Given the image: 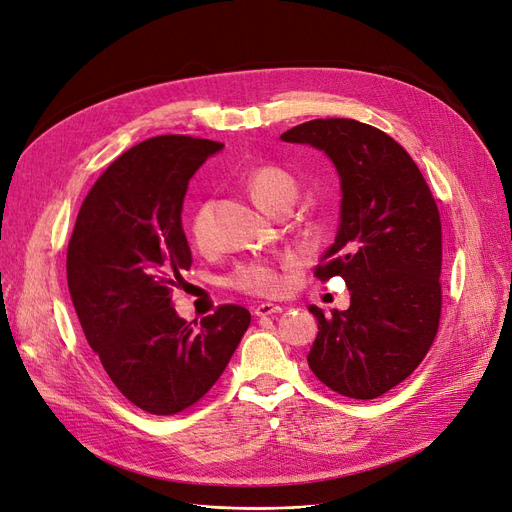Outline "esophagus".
<instances>
[{
  "label": "esophagus",
  "instance_id": "obj_1",
  "mask_svg": "<svg viewBox=\"0 0 512 512\" xmlns=\"http://www.w3.org/2000/svg\"><path fill=\"white\" fill-rule=\"evenodd\" d=\"M280 312H282V308L276 306V304H259V306H255V310H253L255 316H276V314H280Z\"/></svg>",
  "mask_w": 512,
  "mask_h": 512
}]
</instances>
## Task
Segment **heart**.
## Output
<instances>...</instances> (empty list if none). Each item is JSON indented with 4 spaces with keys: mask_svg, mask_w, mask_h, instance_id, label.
Listing matches in <instances>:
<instances>
[{
    "mask_svg": "<svg viewBox=\"0 0 512 512\" xmlns=\"http://www.w3.org/2000/svg\"><path fill=\"white\" fill-rule=\"evenodd\" d=\"M246 183H249L253 198L263 208H268V211H274L282 202H293L297 194L295 177L289 170L276 164L255 166ZM187 232L192 242L200 246V249H206V246L211 244V204L198 202L192 208V213L187 217ZM297 266L299 259L293 255L280 259H249L238 263V266L227 274L225 282L227 287L238 293L255 297H274L285 289L287 272H291Z\"/></svg>",
    "mask_w": 512,
    "mask_h": 512,
    "instance_id": "1",
    "label": "heart"
}]
</instances>
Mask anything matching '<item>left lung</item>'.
Returning a JSON list of instances; mask_svg holds the SVG:
<instances>
[{
	"instance_id": "8db88e82",
	"label": "left lung",
	"mask_w": 512,
	"mask_h": 512,
	"mask_svg": "<svg viewBox=\"0 0 512 512\" xmlns=\"http://www.w3.org/2000/svg\"><path fill=\"white\" fill-rule=\"evenodd\" d=\"M282 141L323 149L342 179L335 242L314 270L342 276L350 308L310 306L318 335L308 365L327 388L377 399L424 361L441 320V215L418 164L380 128L348 120H310Z\"/></svg>"
}]
</instances>
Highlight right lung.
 I'll use <instances>...</instances> for the list:
<instances>
[{"label":"right lung","mask_w":512,"mask_h":512,"mask_svg":"<svg viewBox=\"0 0 512 512\" xmlns=\"http://www.w3.org/2000/svg\"><path fill=\"white\" fill-rule=\"evenodd\" d=\"M223 143L147 139L92 185L67 246L75 314L111 382L139 409L173 415L213 388L251 325L225 304L192 325L173 308L192 266L181 225L189 179Z\"/></svg>","instance_id":"right-lung-1"}]
</instances>
